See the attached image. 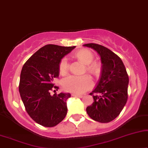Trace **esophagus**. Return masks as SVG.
<instances>
[{
    "label": "esophagus",
    "instance_id": "1",
    "mask_svg": "<svg viewBox=\"0 0 148 148\" xmlns=\"http://www.w3.org/2000/svg\"><path fill=\"white\" fill-rule=\"evenodd\" d=\"M72 96H74V97H79V98H82L83 96L81 95H78V94H72Z\"/></svg>",
    "mask_w": 148,
    "mask_h": 148
}]
</instances>
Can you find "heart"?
I'll list each match as a JSON object with an SVG mask.
<instances>
[{"label": "heart", "instance_id": "b5f03b06", "mask_svg": "<svg viewBox=\"0 0 148 148\" xmlns=\"http://www.w3.org/2000/svg\"><path fill=\"white\" fill-rule=\"evenodd\" d=\"M76 57L86 65L85 71L94 76H99L101 72V66L99 63L92 62L94 56L91 51L82 49L76 53ZM69 62L68 58L64 57L59 63V72L62 75H66L68 72ZM63 86L67 91L74 93H82L90 89L93 85L92 81L88 75H70L63 80Z\"/></svg>", "mask_w": 148, "mask_h": 148}]
</instances>
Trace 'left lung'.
I'll use <instances>...</instances> for the list:
<instances>
[{
    "label": "left lung",
    "instance_id": "1",
    "mask_svg": "<svg viewBox=\"0 0 148 148\" xmlns=\"http://www.w3.org/2000/svg\"><path fill=\"white\" fill-rule=\"evenodd\" d=\"M84 46L97 51L102 63L99 82L90 93L94 101L86 108V112L94 121L110 123L119 115L127 103L129 76L121 59L109 49L95 43Z\"/></svg>",
    "mask_w": 148,
    "mask_h": 148
}]
</instances>
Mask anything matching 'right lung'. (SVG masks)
Here are the masks:
<instances>
[{"label":"right lung","mask_w":148,"mask_h":148,"mask_svg":"<svg viewBox=\"0 0 148 148\" xmlns=\"http://www.w3.org/2000/svg\"><path fill=\"white\" fill-rule=\"evenodd\" d=\"M74 47L47 45L36 51L23 66L19 91L25 110L39 125L53 127L67 114L66 100L70 93H55L58 90L54 79L59 76V63Z\"/></svg>","instance_id":"right-lung-1"}]
</instances>
